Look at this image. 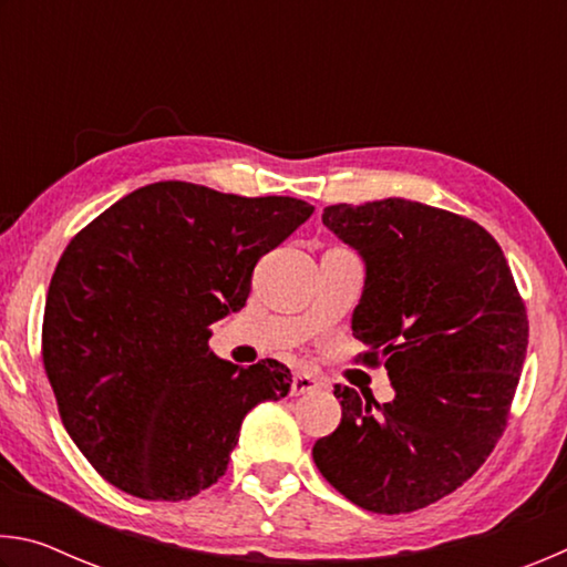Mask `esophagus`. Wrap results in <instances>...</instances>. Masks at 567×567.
I'll list each match as a JSON object with an SVG mask.
<instances>
[{
    "mask_svg": "<svg viewBox=\"0 0 567 567\" xmlns=\"http://www.w3.org/2000/svg\"><path fill=\"white\" fill-rule=\"evenodd\" d=\"M322 385L318 378L307 375V372H297V375L292 378V388L290 392L292 395H310V392H318Z\"/></svg>",
    "mask_w": 567,
    "mask_h": 567,
    "instance_id": "obj_1",
    "label": "esophagus"
}]
</instances>
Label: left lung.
Returning <instances> with one entry per match:
<instances>
[{
  "label": "left lung",
  "instance_id": "1",
  "mask_svg": "<svg viewBox=\"0 0 567 567\" xmlns=\"http://www.w3.org/2000/svg\"><path fill=\"white\" fill-rule=\"evenodd\" d=\"M364 262L352 334L395 398L334 388L342 420L312 460L350 503L412 513L473 477L503 435L527 352V315L501 245L445 209L388 197L324 207Z\"/></svg>",
  "mask_w": 567,
  "mask_h": 567
}]
</instances>
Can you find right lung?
Masks as SVG:
<instances>
[{
    "instance_id": "1",
    "label": "right lung",
    "mask_w": 567,
    "mask_h": 567,
    "mask_svg": "<svg viewBox=\"0 0 567 567\" xmlns=\"http://www.w3.org/2000/svg\"><path fill=\"white\" fill-rule=\"evenodd\" d=\"M312 205L155 182L66 245L44 305L42 360L66 433L142 501H187L225 475L249 410L290 392L282 362L239 368L209 324L247 302L257 260Z\"/></svg>"
}]
</instances>
